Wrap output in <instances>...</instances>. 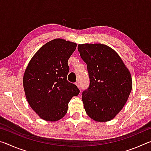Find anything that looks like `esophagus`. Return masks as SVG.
Instances as JSON below:
<instances>
[{"mask_svg":"<svg viewBox=\"0 0 151 151\" xmlns=\"http://www.w3.org/2000/svg\"><path fill=\"white\" fill-rule=\"evenodd\" d=\"M75 84H76V85L78 86V88L79 89H80V88H81V85H80V83H76Z\"/></svg>","mask_w":151,"mask_h":151,"instance_id":"esophagus-1","label":"esophagus"}]
</instances>
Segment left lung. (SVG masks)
Returning <instances> with one entry per match:
<instances>
[{
    "label": "left lung",
    "mask_w": 151,
    "mask_h": 151,
    "mask_svg": "<svg viewBox=\"0 0 151 151\" xmlns=\"http://www.w3.org/2000/svg\"><path fill=\"white\" fill-rule=\"evenodd\" d=\"M78 50L90 79L88 88L82 93L86 114L98 122L111 121L131 93V73L119 55L105 45H78Z\"/></svg>",
    "instance_id": "obj_1"
}]
</instances>
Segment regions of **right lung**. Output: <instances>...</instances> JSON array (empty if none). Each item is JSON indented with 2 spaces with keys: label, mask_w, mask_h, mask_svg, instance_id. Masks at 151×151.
I'll list each match as a JSON object with an SVG mask.
<instances>
[{
  "label": "right lung",
  "mask_w": 151,
  "mask_h": 151,
  "mask_svg": "<svg viewBox=\"0 0 151 151\" xmlns=\"http://www.w3.org/2000/svg\"><path fill=\"white\" fill-rule=\"evenodd\" d=\"M76 48L75 42L51 40L36 52L25 70L23 86L27 101L45 121L62 119L70 99L80 93L76 85L67 81L68 60Z\"/></svg>",
  "instance_id": "1"
}]
</instances>
